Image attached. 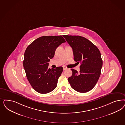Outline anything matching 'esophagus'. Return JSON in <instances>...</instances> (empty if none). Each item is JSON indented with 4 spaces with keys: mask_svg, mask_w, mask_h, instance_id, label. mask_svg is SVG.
<instances>
[{
    "mask_svg": "<svg viewBox=\"0 0 125 125\" xmlns=\"http://www.w3.org/2000/svg\"><path fill=\"white\" fill-rule=\"evenodd\" d=\"M67 69V68L66 67L63 66V70H66Z\"/></svg>",
    "mask_w": 125,
    "mask_h": 125,
    "instance_id": "esophagus-1",
    "label": "esophagus"
}]
</instances>
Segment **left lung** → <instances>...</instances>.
<instances>
[{"label":"left lung","instance_id":"left-lung-1","mask_svg":"<svg viewBox=\"0 0 125 125\" xmlns=\"http://www.w3.org/2000/svg\"><path fill=\"white\" fill-rule=\"evenodd\" d=\"M72 47L74 60L81 62L80 72L71 69L72 75L68 78L71 87L81 93L88 92L97 84L103 66L101 53L90 40L80 36L63 35Z\"/></svg>","mask_w":125,"mask_h":125}]
</instances>
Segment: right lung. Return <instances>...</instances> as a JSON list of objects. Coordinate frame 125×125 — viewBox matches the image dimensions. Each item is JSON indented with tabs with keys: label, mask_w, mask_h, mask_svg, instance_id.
<instances>
[{
	"label": "right lung",
	"mask_w": 125,
	"mask_h": 125,
	"mask_svg": "<svg viewBox=\"0 0 125 125\" xmlns=\"http://www.w3.org/2000/svg\"><path fill=\"white\" fill-rule=\"evenodd\" d=\"M64 42L62 35L44 36L34 40L26 49L23 67L29 83L38 93L46 94L56 88L63 68L50 69L48 62L54 56L56 49Z\"/></svg>",
	"instance_id": "right-lung-1"
}]
</instances>
